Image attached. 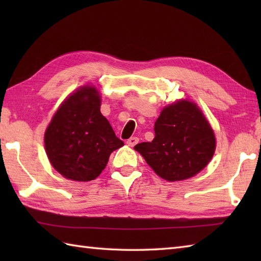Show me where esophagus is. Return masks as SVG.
<instances>
[{
    "label": "esophagus",
    "instance_id": "obj_1",
    "mask_svg": "<svg viewBox=\"0 0 261 261\" xmlns=\"http://www.w3.org/2000/svg\"><path fill=\"white\" fill-rule=\"evenodd\" d=\"M138 142H139V138H137V137H131L130 139H127V141H126L127 146H130V147L136 146Z\"/></svg>",
    "mask_w": 261,
    "mask_h": 261
}]
</instances>
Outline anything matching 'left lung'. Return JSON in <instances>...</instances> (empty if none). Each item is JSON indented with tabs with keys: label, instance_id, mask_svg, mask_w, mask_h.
I'll use <instances>...</instances> for the list:
<instances>
[{
	"label": "left lung",
	"instance_id": "left-lung-1",
	"mask_svg": "<svg viewBox=\"0 0 261 261\" xmlns=\"http://www.w3.org/2000/svg\"><path fill=\"white\" fill-rule=\"evenodd\" d=\"M151 142L135 146L162 178L176 181L199 173L213 157L215 137L196 104L179 101L165 108L154 123Z\"/></svg>",
	"mask_w": 261,
	"mask_h": 261
}]
</instances>
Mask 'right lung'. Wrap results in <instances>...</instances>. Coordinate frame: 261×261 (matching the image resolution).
Returning a JSON list of instances; mask_svg holds the SVG:
<instances>
[{
  "instance_id": "right-lung-1",
  "label": "right lung",
  "mask_w": 261,
  "mask_h": 261,
  "mask_svg": "<svg viewBox=\"0 0 261 261\" xmlns=\"http://www.w3.org/2000/svg\"><path fill=\"white\" fill-rule=\"evenodd\" d=\"M95 87L84 86L65 99L45 134L53 167L68 179H95L110 154L124 145L102 115Z\"/></svg>"
}]
</instances>
